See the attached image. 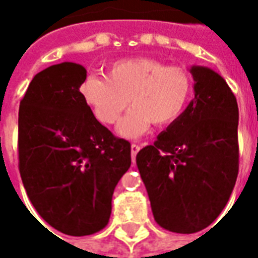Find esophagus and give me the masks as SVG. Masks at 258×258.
<instances>
[{
	"label": "esophagus",
	"instance_id": "obj_1",
	"mask_svg": "<svg viewBox=\"0 0 258 258\" xmlns=\"http://www.w3.org/2000/svg\"><path fill=\"white\" fill-rule=\"evenodd\" d=\"M139 150H141V146L139 145H131V157H133V162L135 161V157H137V154L139 153Z\"/></svg>",
	"mask_w": 258,
	"mask_h": 258
}]
</instances>
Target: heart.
<instances>
[{"label":"heart","instance_id":"1","mask_svg":"<svg viewBox=\"0 0 258 258\" xmlns=\"http://www.w3.org/2000/svg\"><path fill=\"white\" fill-rule=\"evenodd\" d=\"M83 99L104 124H113L128 108L117 131L138 138L150 124H169L180 116L191 93V78L184 68L166 66L151 57L121 58L104 76L89 75L82 84Z\"/></svg>","mask_w":258,"mask_h":258}]
</instances>
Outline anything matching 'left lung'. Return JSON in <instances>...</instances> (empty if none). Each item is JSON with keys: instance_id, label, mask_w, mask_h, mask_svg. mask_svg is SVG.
<instances>
[{"instance_id": "1", "label": "left lung", "mask_w": 258, "mask_h": 258, "mask_svg": "<svg viewBox=\"0 0 258 258\" xmlns=\"http://www.w3.org/2000/svg\"><path fill=\"white\" fill-rule=\"evenodd\" d=\"M194 99L137 155L157 224L182 234L208 228L238 175V105L224 78L191 67Z\"/></svg>"}]
</instances>
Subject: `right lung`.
I'll use <instances>...</instances> for the list:
<instances>
[{
    "instance_id": "obj_1",
    "label": "right lung",
    "mask_w": 258,
    "mask_h": 258,
    "mask_svg": "<svg viewBox=\"0 0 258 258\" xmlns=\"http://www.w3.org/2000/svg\"><path fill=\"white\" fill-rule=\"evenodd\" d=\"M86 68L61 62L38 72L20 101L18 169L42 220L68 236L108 224L131 145L97 121L80 92Z\"/></svg>"
}]
</instances>
